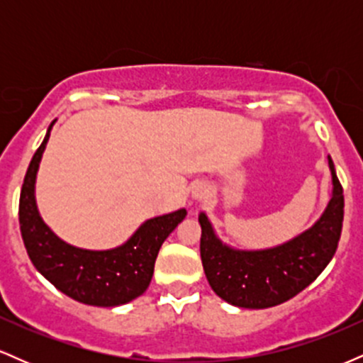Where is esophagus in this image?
Returning <instances> with one entry per match:
<instances>
[{
  "label": "esophagus",
  "mask_w": 363,
  "mask_h": 363,
  "mask_svg": "<svg viewBox=\"0 0 363 363\" xmlns=\"http://www.w3.org/2000/svg\"><path fill=\"white\" fill-rule=\"evenodd\" d=\"M208 196V186L205 182H196L193 186V189H191V198L193 199H203Z\"/></svg>",
  "instance_id": "esophagus-1"
}]
</instances>
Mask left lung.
<instances>
[{
	"mask_svg": "<svg viewBox=\"0 0 363 363\" xmlns=\"http://www.w3.org/2000/svg\"><path fill=\"white\" fill-rule=\"evenodd\" d=\"M333 191L320 218L277 247L244 251L223 244L206 213H199L203 269L210 286L225 302L244 309H266L290 301L323 273L335 256L343 227V187L328 157Z\"/></svg>",
	"mask_w": 363,
	"mask_h": 363,
	"instance_id": "left-lung-1",
	"label": "left lung"
}]
</instances>
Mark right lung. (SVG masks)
Masks as SVG:
<instances>
[{"mask_svg": "<svg viewBox=\"0 0 363 363\" xmlns=\"http://www.w3.org/2000/svg\"><path fill=\"white\" fill-rule=\"evenodd\" d=\"M56 119L32 157L20 193L18 220L32 264L57 290L86 306L116 307L135 301L148 289L157 254L170 232L186 218L184 208L141 223L123 245L107 251L74 247L60 239L37 210L35 179Z\"/></svg>", "mask_w": 363, "mask_h": 363, "instance_id": "right-lung-1", "label": "right lung"}]
</instances>
